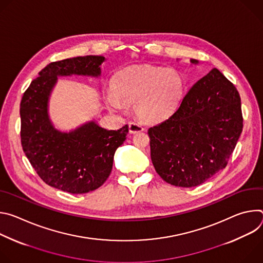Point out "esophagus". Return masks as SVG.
Listing matches in <instances>:
<instances>
[{
	"label": "esophagus",
	"instance_id": "esophagus-1",
	"mask_svg": "<svg viewBox=\"0 0 263 263\" xmlns=\"http://www.w3.org/2000/svg\"><path fill=\"white\" fill-rule=\"evenodd\" d=\"M129 131H130L131 134L138 133V132L143 131V127L140 124H137V123H130L129 124Z\"/></svg>",
	"mask_w": 263,
	"mask_h": 263
}]
</instances>
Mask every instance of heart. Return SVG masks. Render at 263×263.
<instances>
[{"instance_id": "heart-1", "label": "heart", "mask_w": 263, "mask_h": 263, "mask_svg": "<svg viewBox=\"0 0 263 263\" xmlns=\"http://www.w3.org/2000/svg\"><path fill=\"white\" fill-rule=\"evenodd\" d=\"M185 95V80L176 68L149 64L133 65L118 71L106 103L120 109L123 103L134 104L135 115L147 123H160L171 118Z\"/></svg>"}]
</instances>
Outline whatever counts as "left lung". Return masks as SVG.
Listing matches in <instances>:
<instances>
[{"mask_svg": "<svg viewBox=\"0 0 263 263\" xmlns=\"http://www.w3.org/2000/svg\"><path fill=\"white\" fill-rule=\"evenodd\" d=\"M241 131L239 93L213 68L191 87L171 118L147 130L153 165L172 185L198 186L226 167Z\"/></svg>", "mask_w": 263, "mask_h": 263, "instance_id": "obj_1", "label": "left lung"}]
</instances>
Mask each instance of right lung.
<instances>
[{"instance_id": "right-lung-1", "label": "right lung", "mask_w": 263, "mask_h": 263, "mask_svg": "<svg viewBox=\"0 0 263 263\" xmlns=\"http://www.w3.org/2000/svg\"><path fill=\"white\" fill-rule=\"evenodd\" d=\"M103 56H84L48 64L25 91L21 102V139L31 165L48 185L73 195L92 192L109 177L117 148L126 140L128 125L119 130L89 121L68 132L53 125L49 102L58 77L99 78Z\"/></svg>"}]
</instances>
